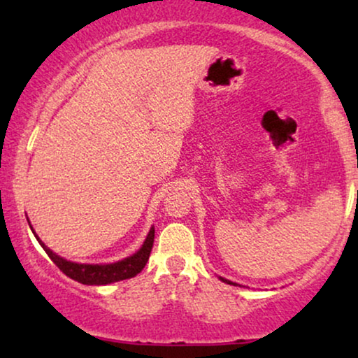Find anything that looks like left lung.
Returning a JSON list of instances; mask_svg holds the SVG:
<instances>
[{
	"instance_id": "8db88e82",
	"label": "left lung",
	"mask_w": 358,
	"mask_h": 358,
	"mask_svg": "<svg viewBox=\"0 0 358 358\" xmlns=\"http://www.w3.org/2000/svg\"><path fill=\"white\" fill-rule=\"evenodd\" d=\"M222 280L224 282V283H229V285H236V283H233V282H229V280H227V278H222Z\"/></svg>"
}]
</instances>
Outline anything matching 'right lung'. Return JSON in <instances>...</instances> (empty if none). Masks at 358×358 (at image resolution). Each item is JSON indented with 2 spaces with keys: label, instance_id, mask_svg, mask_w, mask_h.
Masks as SVG:
<instances>
[{
  "label": "right lung",
  "instance_id": "right-lung-1",
  "mask_svg": "<svg viewBox=\"0 0 358 358\" xmlns=\"http://www.w3.org/2000/svg\"><path fill=\"white\" fill-rule=\"evenodd\" d=\"M32 228V227H31ZM34 231V229H32ZM36 234V233H34ZM37 241L41 243L43 251L47 252V256L52 259L53 264L65 273L66 277L73 278V280L85 283V285H107V283H114L120 280H127V278L135 277L136 273L143 271L150 259V252L153 249L155 243V228L150 229L148 236H146L143 246L140 248L138 252H135L134 256L124 259V261L114 262V264H106V266H92V264H75L66 261L60 256H57L55 252H52L45 244H43L36 234Z\"/></svg>",
  "mask_w": 358,
  "mask_h": 358
}]
</instances>
